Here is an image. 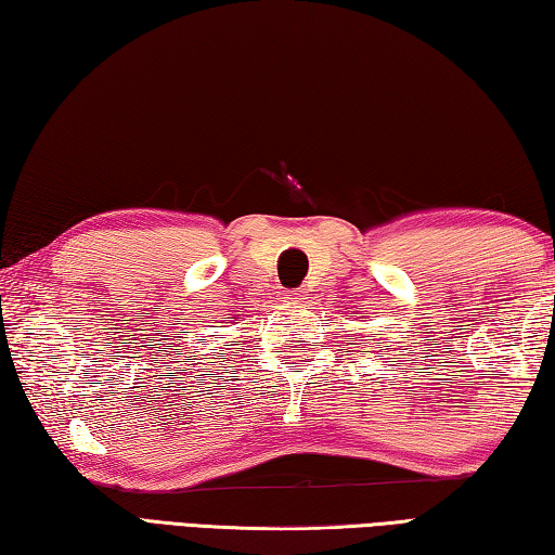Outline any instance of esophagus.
I'll use <instances>...</instances> for the list:
<instances>
[{
	"label": "esophagus",
	"instance_id": "obj_1",
	"mask_svg": "<svg viewBox=\"0 0 555 555\" xmlns=\"http://www.w3.org/2000/svg\"><path fill=\"white\" fill-rule=\"evenodd\" d=\"M281 298H284V300H300V298H304V291H284Z\"/></svg>",
	"mask_w": 555,
	"mask_h": 555
}]
</instances>
